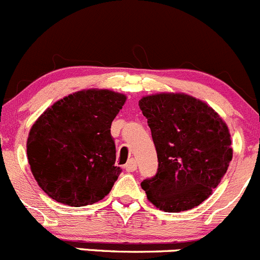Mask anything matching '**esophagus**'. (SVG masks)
Wrapping results in <instances>:
<instances>
[{
  "label": "esophagus",
  "instance_id": "34e87169",
  "mask_svg": "<svg viewBox=\"0 0 260 260\" xmlns=\"http://www.w3.org/2000/svg\"><path fill=\"white\" fill-rule=\"evenodd\" d=\"M136 168H138V164H136L135 159H130L126 164H125V169L127 172H135Z\"/></svg>",
  "mask_w": 260,
  "mask_h": 260
}]
</instances>
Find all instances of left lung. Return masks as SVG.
Returning <instances> with one entry per match:
<instances>
[{
  "label": "left lung",
  "mask_w": 260,
  "mask_h": 260,
  "mask_svg": "<svg viewBox=\"0 0 260 260\" xmlns=\"http://www.w3.org/2000/svg\"><path fill=\"white\" fill-rule=\"evenodd\" d=\"M148 119L158 172L144 179L149 201L166 212L199 206L216 188L233 159L225 121L207 104L184 93H158L139 101Z\"/></svg>",
  "instance_id": "1"
}]
</instances>
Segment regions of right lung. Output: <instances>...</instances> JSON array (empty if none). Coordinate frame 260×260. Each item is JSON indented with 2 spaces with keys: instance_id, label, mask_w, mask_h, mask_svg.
<instances>
[{
  "instance_id": "add662e5",
  "label": "right lung",
  "mask_w": 260,
  "mask_h": 260,
  "mask_svg": "<svg viewBox=\"0 0 260 260\" xmlns=\"http://www.w3.org/2000/svg\"><path fill=\"white\" fill-rule=\"evenodd\" d=\"M125 101V94L109 89H83L56 101L35 121L27 159L49 197L81 207L110 193L121 173L110 129Z\"/></svg>"
}]
</instances>
